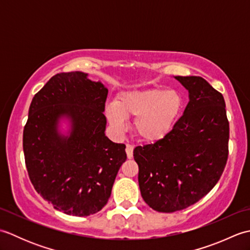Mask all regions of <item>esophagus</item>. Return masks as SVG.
I'll return each mask as SVG.
<instances>
[{
    "label": "esophagus",
    "mask_w": 250,
    "mask_h": 250,
    "mask_svg": "<svg viewBox=\"0 0 250 250\" xmlns=\"http://www.w3.org/2000/svg\"><path fill=\"white\" fill-rule=\"evenodd\" d=\"M133 145H130L128 144L125 147V152H126V157H128V159H132L133 158Z\"/></svg>",
    "instance_id": "esophagus-1"
}]
</instances>
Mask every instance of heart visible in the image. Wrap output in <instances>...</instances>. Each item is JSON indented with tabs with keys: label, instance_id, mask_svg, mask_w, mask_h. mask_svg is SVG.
Returning a JSON list of instances; mask_svg holds the SVG:
<instances>
[{
	"label": "heart",
	"instance_id": "b5f03b06",
	"mask_svg": "<svg viewBox=\"0 0 250 250\" xmlns=\"http://www.w3.org/2000/svg\"><path fill=\"white\" fill-rule=\"evenodd\" d=\"M184 108L182 93L174 89H132L120 92L105 116L116 132L125 130V118L134 117L133 131L145 142L164 139L176 125Z\"/></svg>",
	"mask_w": 250,
	"mask_h": 250
}]
</instances>
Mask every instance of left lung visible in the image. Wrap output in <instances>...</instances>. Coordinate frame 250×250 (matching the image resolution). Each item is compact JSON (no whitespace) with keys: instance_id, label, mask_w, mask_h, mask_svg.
Segmentation results:
<instances>
[{"instance_id":"1","label":"left lung","mask_w":250,"mask_h":250,"mask_svg":"<svg viewBox=\"0 0 250 250\" xmlns=\"http://www.w3.org/2000/svg\"><path fill=\"white\" fill-rule=\"evenodd\" d=\"M189 102L173 130L133 150L143 199L152 209L187 208L215 187L228 159L229 122L222 94L204 78L174 76Z\"/></svg>"}]
</instances>
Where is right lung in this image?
I'll list each match as a JSON object with an SVG mask.
<instances>
[{
	"instance_id": "right-lung-1",
	"label": "right lung",
	"mask_w": 250,
	"mask_h": 250,
	"mask_svg": "<svg viewBox=\"0 0 250 250\" xmlns=\"http://www.w3.org/2000/svg\"><path fill=\"white\" fill-rule=\"evenodd\" d=\"M108 89L87 73L52 76L32 100L23 130L31 183L57 210L83 217L107 203L125 145L105 135Z\"/></svg>"
}]
</instances>
